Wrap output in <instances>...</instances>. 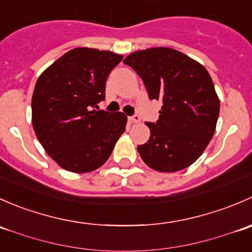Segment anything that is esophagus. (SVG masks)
Returning a JSON list of instances; mask_svg holds the SVG:
<instances>
[{
	"label": "esophagus",
	"mask_w": 252,
	"mask_h": 252,
	"mask_svg": "<svg viewBox=\"0 0 252 252\" xmlns=\"http://www.w3.org/2000/svg\"><path fill=\"white\" fill-rule=\"evenodd\" d=\"M129 121H130L131 123H139V122H140V116H139V114H134V116L129 117Z\"/></svg>",
	"instance_id": "esophagus-1"
}]
</instances>
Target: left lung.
<instances>
[{
    "label": "left lung",
    "instance_id": "1",
    "mask_svg": "<svg viewBox=\"0 0 252 252\" xmlns=\"http://www.w3.org/2000/svg\"><path fill=\"white\" fill-rule=\"evenodd\" d=\"M144 81L150 100L162 102L158 119L147 122L151 135L139 145L142 161L158 172L194 163L215 134L220 100L204 65L168 47L136 51L123 61Z\"/></svg>",
    "mask_w": 252,
    "mask_h": 252
}]
</instances>
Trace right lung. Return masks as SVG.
<instances>
[{"label":"right lung","mask_w":252,"mask_h":252,"mask_svg":"<svg viewBox=\"0 0 252 252\" xmlns=\"http://www.w3.org/2000/svg\"><path fill=\"white\" fill-rule=\"evenodd\" d=\"M123 56L78 47L40 75L32 100V126L46 152L62 168L86 173L102 166L126 131L122 112L98 110L106 80Z\"/></svg>","instance_id":"right-lung-1"}]
</instances>
